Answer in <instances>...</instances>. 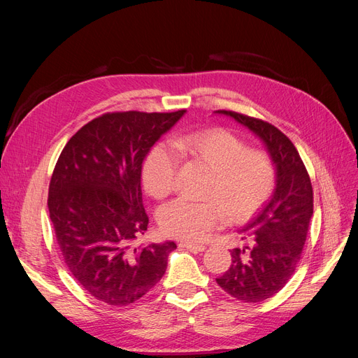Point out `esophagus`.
<instances>
[{"label":"esophagus","instance_id":"1","mask_svg":"<svg viewBox=\"0 0 358 358\" xmlns=\"http://www.w3.org/2000/svg\"><path fill=\"white\" fill-rule=\"evenodd\" d=\"M178 245L181 248H187V250H190L193 252H203L206 250L204 245H199V243H190V242H180Z\"/></svg>","mask_w":358,"mask_h":358}]
</instances>
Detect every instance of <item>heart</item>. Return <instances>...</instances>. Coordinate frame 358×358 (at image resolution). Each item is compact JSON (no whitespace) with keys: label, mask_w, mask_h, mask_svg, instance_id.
I'll list each match as a JSON object with an SVG mask.
<instances>
[{"label":"heart","mask_w":358,"mask_h":358,"mask_svg":"<svg viewBox=\"0 0 358 358\" xmlns=\"http://www.w3.org/2000/svg\"><path fill=\"white\" fill-rule=\"evenodd\" d=\"M176 153L165 143L149 150L142 166L145 189L157 199L174 192L180 157L190 158L212 169L201 203L178 199L161 209V231L171 238L199 242L227 220L242 223L255 216L271 199L277 171L270 154L248 145L232 131L220 127L174 136Z\"/></svg>","instance_id":"heart-1"}]
</instances>
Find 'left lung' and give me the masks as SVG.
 <instances>
[{"label": "left lung", "mask_w": 358, "mask_h": 358, "mask_svg": "<svg viewBox=\"0 0 358 358\" xmlns=\"http://www.w3.org/2000/svg\"><path fill=\"white\" fill-rule=\"evenodd\" d=\"M266 143L277 168L271 200L239 231L252 245L231 251L232 262L216 283L232 297L257 303L273 297L294 274L313 215V190L308 169L292 141L268 122L231 110H216Z\"/></svg>", "instance_id": "1"}]
</instances>
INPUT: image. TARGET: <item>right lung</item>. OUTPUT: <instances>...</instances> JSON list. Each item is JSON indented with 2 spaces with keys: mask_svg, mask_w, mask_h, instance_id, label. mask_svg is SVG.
<instances>
[{
  "mask_svg": "<svg viewBox=\"0 0 358 358\" xmlns=\"http://www.w3.org/2000/svg\"><path fill=\"white\" fill-rule=\"evenodd\" d=\"M185 110L115 111L92 119L58 158L48 208L65 264L78 285L110 306H127L162 278L174 242L135 247L148 229L142 162Z\"/></svg>",
  "mask_w": 358,
  "mask_h": 358,
  "instance_id": "add662e5",
  "label": "right lung"
}]
</instances>
